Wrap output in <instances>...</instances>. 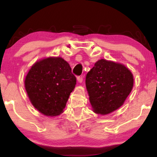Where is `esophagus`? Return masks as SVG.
Wrapping results in <instances>:
<instances>
[{
	"label": "esophagus",
	"mask_w": 157,
	"mask_h": 157,
	"mask_svg": "<svg viewBox=\"0 0 157 157\" xmlns=\"http://www.w3.org/2000/svg\"><path fill=\"white\" fill-rule=\"evenodd\" d=\"M77 79H78V81L79 83H81L83 80V77L81 76H78V78H77Z\"/></svg>",
	"instance_id": "obj_1"
}]
</instances>
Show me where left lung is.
<instances>
[{"instance_id":"left-lung-1","label":"left lung","mask_w":157,"mask_h":157,"mask_svg":"<svg viewBox=\"0 0 157 157\" xmlns=\"http://www.w3.org/2000/svg\"><path fill=\"white\" fill-rule=\"evenodd\" d=\"M133 75L122 64L101 59L86 77V86L94 112L106 114L119 109L129 95Z\"/></svg>"}]
</instances>
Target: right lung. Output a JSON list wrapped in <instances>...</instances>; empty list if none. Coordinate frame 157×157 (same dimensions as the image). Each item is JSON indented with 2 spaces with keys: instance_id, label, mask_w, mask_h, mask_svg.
I'll return each instance as SVG.
<instances>
[{
  "instance_id": "add662e5",
  "label": "right lung",
  "mask_w": 157,
  "mask_h": 157,
  "mask_svg": "<svg viewBox=\"0 0 157 157\" xmlns=\"http://www.w3.org/2000/svg\"><path fill=\"white\" fill-rule=\"evenodd\" d=\"M76 83L69 64L62 58L36 62L28 73L25 87L33 106L46 116L63 112Z\"/></svg>"
}]
</instances>
